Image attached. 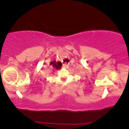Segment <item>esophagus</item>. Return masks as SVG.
Wrapping results in <instances>:
<instances>
[{"mask_svg": "<svg viewBox=\"0 0 129 129\" xmlns=\"http://www.w3.org/2000/svg\"><path fill=\"white\" fill-rule=\"evenodd\" d=\"M68 63H64V64H63V65H62V68H67V67H68Z\"/></svg>", "mask_w": 129, "mask_h": 129, "instance_id": "34e87169", "label": "esophagus"}]
</instances>
